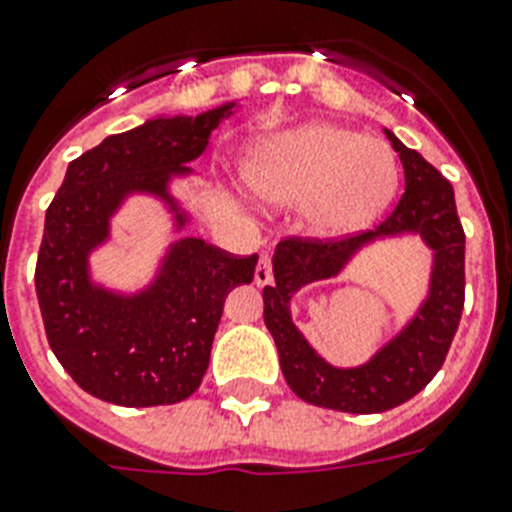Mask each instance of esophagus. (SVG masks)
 I'll return each instance as SVG.
<instances>
[{
  "mask_svg": "<svg viewBox=\"0 0 512 512\" xmlns=\"http://www.w3.org/2000/svg\"><path fill=\"white\" fill-rule=\"evenodd\" d=\"M271 279H274V274H271V259L264 253L259 264H256V271H253V282L259 284V287H266V284H271Z\"/></svg>",
  "mask_w": 512,
  "mask_h": 512,
  "instance_id": "1",
  "label": "esophagus"
}]
</instances>
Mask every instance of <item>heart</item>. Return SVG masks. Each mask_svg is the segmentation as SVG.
Returning <instances> with one entry per match:
<instances>
[{"label":"heart","mask_w":512,"mask_h":512,"mask_svg":"<svg viewBox=\"0 0 512 512\" xmlns=\"http://www.w3.org/2000/svg\"><path fill=\"white\" fill-rule=\"evenodd\" d=\"M246 176L269 205H302L307 230L320 238L366 228L400 184L397 158L384 140L328 122L266 140L248 161Z\"/></svg>","instance_id":"1"}]
</instances>
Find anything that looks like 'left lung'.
<instances>
[{"instance_id":"8db88e82","label":"left lung","mask_w":512,"mask_h":512,"mask_svg":"<svg viewBox=\"0 0 512 512\" xmlns=\"http://www.w3.org/2000/svg\"><path fill=\"white\" fill-rule=\"evenodd\" d=\"M405 169V192L374 230L343 238H284L274 253V284L264 287V323L274 336L287 384L300 400L341 413L372 415L418 395L449 354L464 310V228L454 187L418 151L387 130ZM418 232L434 248L432 292L419 315L366 365L336 370L319 359L291 323L288 300L310 281L335 276L374 237Z\"/></svg>"}]
</instances>
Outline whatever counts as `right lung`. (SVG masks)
<instances>
[{"instance_id": "add662e5", "label": "right lung", "mask_w": 512, "mask_h": 512, "mask_svg": "<svg viewBox=\"0 0 512 512\" xmlns=\"http://www.w3.org/2000/svg\"><path fill=\"white\" fill-rule=\"evenodd\" d=\"M235 102L197 117H156L104 138L74 158L45 212L35 292L45 336L81 390L122 408L182 402L200 387L223 302L248 284L259 256H235L202 238L166 253L156 282L125 297L89 279V253L110 235V217L133 192L169 202L182 228L187 215L169 194L171 176L189 174L212 130Z\"/></svg>"}]
</instances>
